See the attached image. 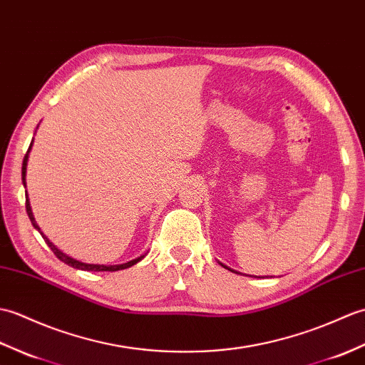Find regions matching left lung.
<instances>
[{
    "label": "left lung",
    "instance_id": "1",
    "mask_svg": "<svg viewBox=\"0 0 365 365\" xmlns=\"http://www.w3.org/2000/svg\"><path fill=\"white\" fill-rule=\"evenodd\" d=\"M220 265H222V267H225V269H228V270H231V269H230V267H226V265H223L222 262H220ZM231 272H234V270H231ZM234 273H237V272H234Z\"/></svg>",
    "mask_w": 365,
    "mask_h": 365
}]
</instances>
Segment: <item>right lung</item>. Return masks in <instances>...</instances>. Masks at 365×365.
<instances>
[{"mask_svg":"<svg viewBox=\"0 0 365 365\" xmlns=\"http://www.w3.org/2000/svg\"><path fill=\"white\" fill-rule=\"evenodd\" d=\"M32 143H34V139H32V142H31V145H29V148H28V153H26V156H24V159H23V165H21V181H23V185L24 187H26V167H28V159H29V151H31V148H32ZM26 212H28V215H29V220H31V223H32V226H34V228L42 234V237L45 239V242H46V245L50 247L51 250H53V253L58 256L62 262H66V264H68L70 267H73V269H79V270H87V272H117V270H123V269H128V267H133L134 264H137V262H140L142 259L145 257V255H142V256H139V257H135V259H133V261H129V262H125V264H115V265H103V264H86V262H81V261H76V259H73V257H70V256H67L66 253H62V251L56 247L53 242H50V239H48L45 234L40 231V228H38V225H37V222H36V218H34V214H32V209H31V203H29V198H28V192H26Z\"/></svg>","mask_w":365,"mask_h":365,"instance_id":"1","label":"right lung"}]
</instances>
